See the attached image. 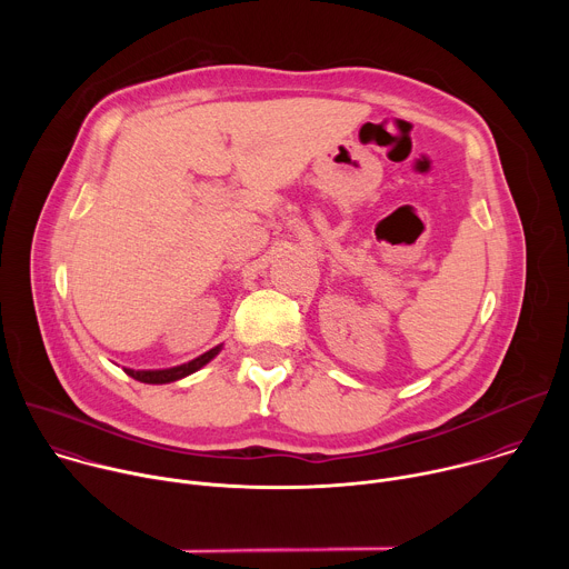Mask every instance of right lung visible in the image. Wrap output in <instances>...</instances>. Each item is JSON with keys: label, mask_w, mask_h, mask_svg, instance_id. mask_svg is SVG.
Instances as JSON below:
<instances>
[{"label": "right lung", "mask_w": 569, "mask_h": 569, "mask_svg": "<svg viewBox=\"0 0 569 569\" xmlns=\"http://www.w3.org/2000/svg\"><path fill=\"white\" fill-rule=\"evenodd\" d=\"M220 349H222V345L213 347L211 351L198 356V358L191 360V362H184V365H178V367H169V369H128V367H123V371H126L130 378H134V380H139V382H146V385H167V382H176V380H182V378L196 373V371L202 369L207 362H211V360L220 353Z\"/></svg>", "instance_id": "1"}]
</instances>
